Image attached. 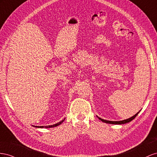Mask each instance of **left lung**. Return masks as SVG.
Returning a JSON list of instances; mask_svg holds the SVG:
<instances>
[{"instance_id": "1", "label": "left lung", "mask_w": 157, "mask_h": 157, "mask_svg": "<svg viewBox=\"0 0 157 157\" xmlns=\"http://www.w3.org/2000/svg\"><path fill=\"white\" fill-rule=\"evenodd\" d=\"M139 113H140V111H139L137 114H136L135 115L133 116L132 117L129 118H128V119L124 120H122V121H116V122H114V121H109V120H103V119H102V118H99V117H98V116H97V117L98 118V119H99L100 120H101L102 122L107 123V124H126V123H128V122H131L132 120H133L134 118H135L136 117L137 115L139 114Z\"/></svg>"}]
</instances>
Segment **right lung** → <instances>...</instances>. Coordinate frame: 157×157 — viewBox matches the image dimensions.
Here are the masks:
<instances>
[{"label":"right lung","instance_id":"1","mask_svg":"<svg viewBox=\"0 0 157 157\" xmlns=\"http://www.w3.org/2000/svg\"><path fill=\"white\" fill-rule=\"evenodd\" d=\"M64 122V120H62L60 121V122H58L57 124H53V125H51V126H35V127H37V128H54V127H56V126H58L59 125L61 124L62 122Z\"/></svg>","mask_w":157,"mask_h":157}]
</instances>
